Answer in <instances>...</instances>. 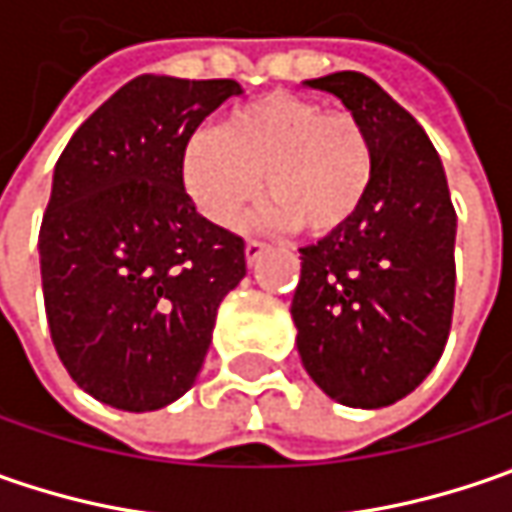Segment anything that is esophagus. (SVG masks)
I'll list each match as a JSON object with an SVG mask.
<instances>
[{
    "label": "esophagus",
    "mask_w": 512,
    "mask_h": 512,
    "mask_svg": "<svg viewBox=\"0 0 512 512\" xmlns=\"http://www.w3.org/2000/svg\"><path fill=\"white\" fill-rule=\"evenodd\" d=\"M263 252H266V243H263V240H249V243H246V260H249V266L257 263Z\"/></svg>",
    "instance_id": "34e87169"
}]
</instances>
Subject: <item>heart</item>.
<instances>
[{
    "label": "heart",
    "mask_w": 512,
    "mask_h": 512,
    "mask_svg": "<svg viewBox=\"0 0 512 512\" xmlns=\"http://www.w3.org/2000/svg\"><path fill=\"white\" fill-rule=\"evenodd\" d=\"M372 180L375 148L364 123L295 94L237 108L220 131H197L183 151V186L214 226H234L266 186L263 223L329 234L358 214Z\"/></svg>",
    "instance_id": "obj_1"
}]
</instances>
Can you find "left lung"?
Listing matches in <instances>:
<instances>
[{"label": "left lung", "mask_w": 512, "mask_h": 512, "mask_svg": "<svg viewBox=\"0 0 512 512\" xmlns=\"http://www.w3.org/2000/svg\"><path fill=\"white\" fill-rule=\"evenodd\" d=\"M367 128L375 180L358 214L300 249L292 298L309 378L338 404L401 401L438 364L456 300V209L441 157L387 91L358 71L306 79Z\"/></svg>", "instance_id": "1"}]
</instances>
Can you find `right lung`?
Returning a JSON list of instances; mask_svg holds the SVG:
<instances>
[{"label":"right lung","mask_w":512,"mask_h":512,"mask_svg":"<svg viewBox=\"0 0 512 512\" xmlns=\"http://www.w3.org/2000/svg\"><path fill=\"white\" fill-rule=\"evenodd\" d=\"M234 79H131L56 160L39 229L45 315L59 361L97 401L168 407L197 381L246 243L197 214L183 186L191 134Z\"/></svg>","instance_id":"obj_1"}]
</instances>
